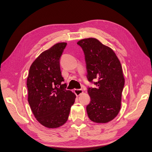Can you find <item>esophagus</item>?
<instances>
[{"mask_svg": "<svg viewBox=\"0 0 152 152\" xmlns=\"http://www.w3.org/2000/svg\"><path fill=\"white\" fill-rule=\"evenodd\" d=\"M83 93V90L81 89H75V94L76 96H80L81 94Z\"/></svg>", "mask_w": 152, "mask_h": 152, "instance_id": "1", "label": "esophagus"}]
</instances>
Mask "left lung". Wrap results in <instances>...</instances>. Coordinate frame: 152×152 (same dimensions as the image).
Here are the masks:
<instances>
[{
    "mask_svg": "<svg viewBox=\"0 0 152 152\" xmlns=\"http://www.w3.org/2000/svg\"><path fill=\"white\" fill-rule=\"evenodd\" d=\"M85 56L88 79L96 88H89L91 98L86 111L96 123H107L119 114L121 106L124 77L118 57L114 50L95 38L82 39L77 43Z\"/></svg>",
    "mask_w": 152,
    "mask_h": 152,
    "instance_id": "8db88e82",
    "label": "left lung"
}]
</instances>
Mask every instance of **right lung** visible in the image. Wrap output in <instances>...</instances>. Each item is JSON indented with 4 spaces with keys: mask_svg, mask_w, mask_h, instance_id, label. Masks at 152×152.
Instances as JSON below:
<instances>
[{
    "mask_svg": "<svg viewBox=\"0 0 152 152\" xmlns=\"http://www.w3.org/2000/svg\"><path fill=\"white\" fill-rule=\"evenodd\" d=\"M66 45L57 43L40 53L32 63L27 77L28 101L33 114L48 128L64 124L75 102V94L62 84L59 61Z\"/></svg>",
    "mask_w": 152,
    "mask_h": 152,
    "instance_id": "1",
    "label": "right lung"
}]
</instances>
